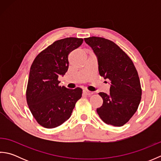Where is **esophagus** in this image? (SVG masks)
Returning <instances> with one entry per match:
<instances>
[{
	"label": "esophagus",
	"instance_id": "1",
	"mask_svg": "<svg viewBox=\"0 0 161 161\" xmlns=\"http://www.w3.org/2000/svg\"><path fill=\"white\" fill-rule=\"evenodd\" d=\"M83 92H84V93H85L86 95H92L93 94V92H91V91H88V90H84L83 91Z\"/></svg>",
	"mask_w": 161,
	"mask_h": 161
}]
</instances>
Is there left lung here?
Segmentation results:
<instances>
[{"label": "left lung", "instance_id": "obj_1", "mask_svg": "<svg viewBox=\"0 0 161 161\" xmlns=\"http://www.w3.org/2000/svg\"><path fill=\"white\" fill-rule=\"evenodd\" d=\"M84 41L96 54L100 76L111 81L110 93H99L103 104L97 108V114L106 124L122 126L134 115L141 100L138 72L132 60L114 42L97 36Z\"/></svg>", "mask_w": 161, "mask_h": 161}]
</instances>
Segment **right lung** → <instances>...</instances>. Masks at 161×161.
I'll list each match as a JSON object with an SVG mask.
<instances>
[{
    "instance_id": "add662e5",
    "label": "right lung",
    "mask_w": 161,
    "mask_h": 161,
    "mask_svg": "<svg viewBox=\"0 0 161 161\" xmlns=\"http://www.w3.org/2000/svg\"><path fill=\"white\" fill-rule=\"evenodd\" d=\"M83 41L75 37L56 41L33 61L26 100L34 118L43 127L53 129L62 125L69 119L75 104L81 97L80 88L69 89L61 86L58 77L68 70V54L80 47Z\"/></svg>"
}]
</instances>
